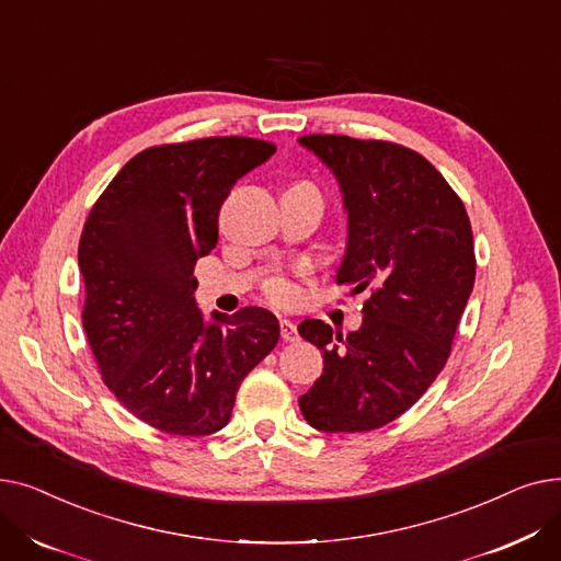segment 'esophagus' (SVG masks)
<instances>
[{
    "instance_id": "esophagus-1",
    "label": "esophagus",
    "mask_w": 561,
    "mask_h": 561,
    "mask_svg": "<svg viewBox=\"0 0 561 561\" xmlns=\"http://www.w3.org/2000/svg\"><path fill=\"white\" fill-rule=\"evenodd\" d=\"M279 332H282V339H284V341H298V339H300L296 322L288 320V318H282V320H279Z\"/></svg>"
}]
</instances>
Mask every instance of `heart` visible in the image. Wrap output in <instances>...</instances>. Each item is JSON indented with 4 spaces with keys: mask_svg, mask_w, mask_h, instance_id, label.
I'll list each match as a JSON object with an SVG mask.
<instances>
[{
    "mask_svg": "<svg viewBox=\"0 0 561 561\" xmlns=\"http://www.w3.org/2000/svg\"><path fill=\"white\" fill-rule=\"evenodd\" d=\"M265 293H268V298L277 305H290L298 298V288L293 286L286 277H273L268 284H265Z\"/></svg>",
    "mask_w": 561,
    "mask_h": 561,
    "instance_id": "obj_1",
    "label": "heart"
}]
</instances>
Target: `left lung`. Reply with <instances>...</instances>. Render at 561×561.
<instances>
[{
  "mask_svg": "<svg viewBox=\"0 0 561 561\" xmlns=\"http://www.w3.org/2000/svg\"><path fill=\"white\" fill-rule=\"evenodd\" d=\"M336 176L347 243L336 284L370 288L362 328L336 334L302 320L322 352V375L300 396L322 432H368L396 421L444 370L476 284L473 231L463 202L425 157L387 140L302 136Z\"/></svg>",
  "mask_w": 561,
  "mask_h": 561,
  "instance_id": "obj_1",
  "label": "left lung"
}]
</instances>
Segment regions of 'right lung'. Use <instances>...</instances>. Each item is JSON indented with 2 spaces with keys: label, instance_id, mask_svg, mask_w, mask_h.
<instances>
[{
  "label": "right lung",
  "instance_id": "1",
  "mask_svg": "<svg viewBox=\"0 0 561 561\" xmlns=\"http://www.w3.org/2000/svg\"><path fill=\"white\" fill-rule=\"evenodd\" d=\"M273 154V142L243 136L150 147L113 176L83 225L88 343L111 393L161 432L222 430L243 377L279 341L268 309L204 320L193 298L222 202Z\"/></svg>",
  "mask_w": 561,
  "mask_h": 561
}]
</instances>
